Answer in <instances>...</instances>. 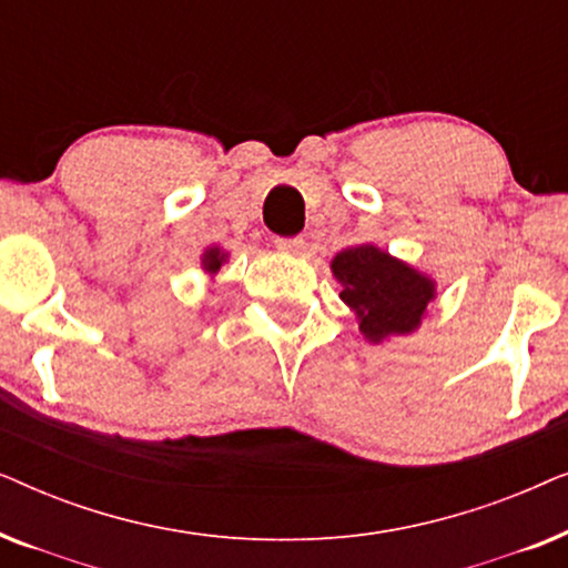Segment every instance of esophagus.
<instances>
[{"mask_svg": "<svg viewBox=\"0 0 568 568\" xmlns=\"http://www.w3.org/2000/svg\"><path fill=\"white\" fill-rule=\"evenodd\" d=\"M276 247L290 255H302L305 253L307 243H305V237H300V235L297 237H276Z\"/></svg>", "mask_w": 568, "mask_h": 568, "instance_id": "esophagus-1", "label": "esophagus"}]
</instances>
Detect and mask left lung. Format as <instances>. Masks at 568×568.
I'll list each match as a JSON object with an SVG mask.
<instances>
[{"label": "left lung", "mask_w": 568, "mask_h": 568, "mask_svg": "<svg viewBox=\"0 0 568 568\" xmlns=\"http://www.w3.org/2000/svg\"><path fill=\"white\" fill-rule=\"evenodd\" d=\"M341 300L359 315V331L369 341L410 333L434 297V284L406 263L372 245H359L333 258Z\"/></svg>", "instance_id": "left-lung-1"}]
</instances>
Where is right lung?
I'll return each mask as SVG.
<instances>
[{
    "label": "right lung",
    "mask_w": 568,
    "mask_h": 568,
    "mask_svg": "<svg viewBox=\"0 0 568 568\" xmlns=\"http://www.w3.org/2000/svg\"><path fill=\"white\" fill-rule=\"evenodd\" d=\"M222 261H224V255L220 251H209L204 258V266H206V271H220Z\"/></svg>",
    "instance_id": "obj_1"
}]
</instances>
